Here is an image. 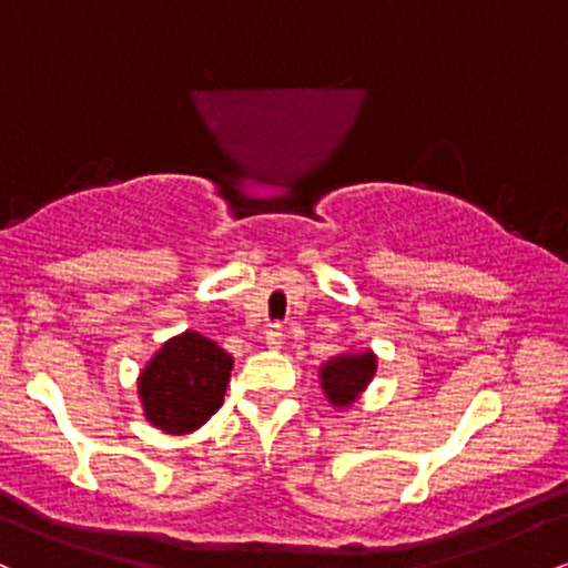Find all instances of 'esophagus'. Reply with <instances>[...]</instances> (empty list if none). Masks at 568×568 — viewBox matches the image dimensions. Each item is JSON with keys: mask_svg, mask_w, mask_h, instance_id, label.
Segmentation results:
<instances>
[{"mask_svg": "<svg viewBox=\"0 0 568 568\" xmlns=\"http://www.w3.org/2000/svg\"><path fill=\"white\" fill-rule=\"evenodd\" d=\"M264 344H266V347H270V349H280V347H283V331H280L277 325H272V328L266 331Z\"/></svg>", "mask_w": 568, "mask_h": 568, "instance_id": "1", "label": "esophagus"}]
</instances>
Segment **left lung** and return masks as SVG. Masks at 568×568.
<instances>
[{
    "instance_id": "left-lung-1",
    "label": "left lung",
    "mask_w": 568,
    "mask_h": 568,
    "mask_svg": "<svg viewBox=\"0 0 568 568\" xmlns=\"http://www.w3.org/2000/svg\"><path fill=\"white\" fill-rule=\"evenodd\" d=\"M376 376V355L371 349L344 352L321 366V387L334 408H349Z\"/></svg>"
}]
</instances>
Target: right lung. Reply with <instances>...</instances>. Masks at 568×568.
I'll return each mask as SVG.
<instances>
[{
    "label": "right lung",
    "instance_id": "add662e5",
    "mask_svg": "<svg viewBox=\"0 0 568 568\" xmlns=\"http://www.w3.org/2000/svg\"><path fill=\"white\" fill-rule=\"evenodd\" d=\"M232 355L197 331L168 338L139 376L143 416L168 435L194 433L224 403Z\"/></svg>",
    "mask_w": 568,
    "mask_h": 568
}]
</instances>
